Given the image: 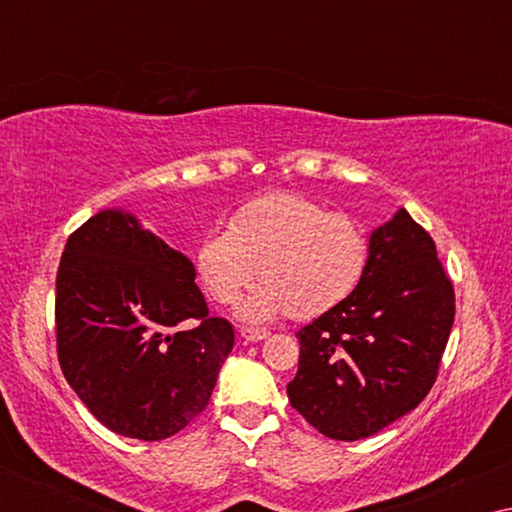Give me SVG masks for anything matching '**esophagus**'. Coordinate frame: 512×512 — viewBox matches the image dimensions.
I'll list each match as a JSON object with an SVG mask.
<instances>
[{"label":"esophagus","instance_id":"34e87169","mask_svg":"<svg viewBox=\"0 0 512 512\" xmlns=\"http://www.w3.org/2000/svg\"><path fill=\"white\" fill-rule=\"evenodd\" d=\"M268 334H271L268 329H259V327H244V329H241V339H246V341H264Z\"/></svg>","mask_w":512,"mask_h":512}]
</instances>
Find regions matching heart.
Returning <instances> with one entry per match:
<instances>
[{
  "mask_svg": "<svg viewBox=\"0 0 512 512\" xmlns=\"http://www.w3.org/2000/svg\"><path fill=\"white\" fill-rule=\"evenodd\" d=\"M368 237L348 214L298 194H266L230 216L196 248V273L219 305H232L262 271L266 282L244 305L248 318L289 311L323 316L348 300L366 275ZM263 268L259 269L258 266Z\"/></svg>",
  "mask_w": 512,
  "mask_h": 512,
  "instance_id": "b5f03b06",
  "label": "heart"
}]
</instances>
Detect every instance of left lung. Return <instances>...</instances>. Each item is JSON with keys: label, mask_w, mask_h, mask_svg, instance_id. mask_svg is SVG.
Listing matches in <instances>:
<instances>
[{"label": "left lung", "mask_w": 512, "mask_h": 512, "mask_svg": "<svg viewBox=\"0 0 512 512\" xmlns=\"http://www.w3.org/2000/svg\"><path fill=\"white\" fill-rule=\"evenodd\" d=\"M368 248L357 291L296 332L289 402L334 440L368 438L427 397L456 314L436 244L409 212L372 232Z\"/></svg>", "instance_id": "obj_1"}]
</instances>
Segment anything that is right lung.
Wrapping results in <instances>:
<instances>
[{
    "label": "right lung",
    "instance_id": "add662e5",
    "mask_svg": "<svg viewBox=\"0 0 512 512\" xmlns=\"http://www.w3.org/2000/svg\"><path fill=\"white\" fill-rule=\"evenodd\" d=\"M194 280V264L126 212L103 210L69 235L56 275L58 361L110 431L164 440L210 402L235 329L207 314Z\"/></svg>",
    "mask_w": 512,
    "mask_h": 512
}]
</instances>
